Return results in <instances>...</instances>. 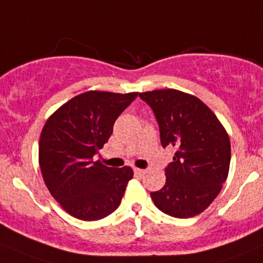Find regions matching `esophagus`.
Here are the masks:
<instances>
[{
    "instance_id": "34e87169",
    "label": "esophagus",
    "mask_w": 263,
    "mask_h": 263,
    "mask_svg": "<svg viewBox=\"0 0 263 263\" xmlns=\"http://www.w3.org/2000/svg\"><path fill=\"white\" fill-rule=\"evenodd\" d=\"M135 173H136V175H139V176H142L145 173V170H140V168H135Z\"/></svg>"
}]
</instances>
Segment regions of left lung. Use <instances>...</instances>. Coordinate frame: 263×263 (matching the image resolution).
<instances>
[{"mask_svg":"<svg viewBox=\"0 0 263 263\" xmlns=\"http://www.w3.org/2000/svg\"><path fill=\"white\" fill-rule=\"evenodd\" d=\"M153 109L162 146L176 149L165 185L150 193L158 210L176 218L210 207L229 175L230 139L216 114L196 96L167 88L139 93Z\"/></svg>","mask_w":263,"mask_h":263,"instance_id":"1","label":"left lung"}]
</instances>
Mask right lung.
I'll return each mask as SVG.
<instances>
[{
  "label": "right lung",
  "mask_w": 263,
  "mask_h": 263,
  "mask_svg": "<svg viewBox=\"0 0 263 263\" xmlns=\"http://www.w3.org/2000/svg\"><path fill=\"white\" fill-rule=\"evenodd\" d=\"M137 93L87 91L61 105L43 126L38 153L43 181L63 210L78 220H101L114 212L134 177L131 167H106L93 162V155Z\"/></svg>",
  "instance_id": "1"
}]
</instances>
